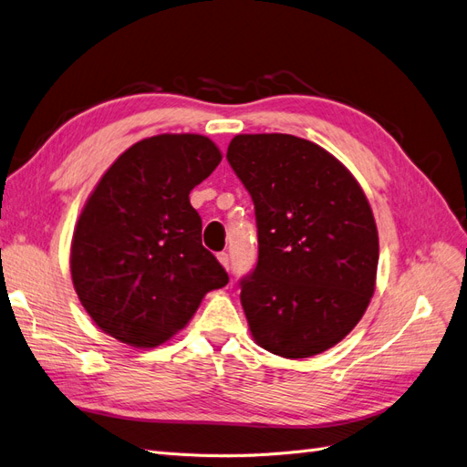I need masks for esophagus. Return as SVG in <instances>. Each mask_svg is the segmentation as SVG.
I'll use <instances>...</instances> for the list:
<instances>
[{
  "mask_svg": "<svg viewBox=\"0 0 467 467\" xmlns=\"http://www.w3.org/2000/svg\"><path fill=\"white\" fill-rule=\"evenodd\" d=\"M218 261L225 268V271H230V255H228V253H218Z\"/></svg>",
  "mask_w": 467,
  "mask_h": 467,
  "instance_id": "obj_1",
  "label": "esophagus"
}]
</instances>
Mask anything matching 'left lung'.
Instances as JSON below:
<instances>
[{
	"mask_svg": "<svg viewBox=\"0 0 467 467\" xmlns=\"http://www.w3.org/2000/svg\"><path fill=\"white\" fill-rule=\"evenodd\" d=\"M228 158L255 204L259 259L242 280L253 341L307 358L335 347L368 307L378 228L368 199L335 155L292 134H237Z\"/></svg>",
	"mask_w": 467,
	"mask_h": 467,
	"instance_id": "1",
	"label": "left lung"
}]
</instances>
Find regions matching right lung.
I'll return each mask as SVG.
<instances>
[{"label":"right lung","mask_w":467,"mask_h":467,"mask_svg":"<svg viewBox=\"0 0 467 467\" xmlns=\"http://www.w3.org/2000/svg\"><path fill=\"white\" fill-rule=\"evenodd\" d=\"M220 161L206 136L160 134L120 153L97 182L76 223L69 271L99 329L158 347L185 327L206 292L228 285L189 201Z\"/></svg>","instance_id":"obj_1"}]
</instances>
